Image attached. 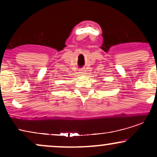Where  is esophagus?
Segmentation results:
<instances>
[{"instance_id": "1", "label": "esophagus", "mask_w": 157, "mask_h": 157, "mask_svg": "<svg viewBox=\"0 0 157 157\" xmlns=\"http://www.w3.org/2000/svg\"><path fill=\"white\" fill-rule=\"evenodd\" d=\"M86 69H85V68H82V69H81L80 71V75H85V74L86 73Z\"/></svg>"}]
</instances>
